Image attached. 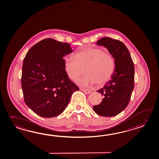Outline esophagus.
I'll list each match as a JSON object with an SVG mask.
<instances>
[{
  "label": "esophagus",
  "mask_w": 159,
  "mask_h": 159,
  "mask_svg": "<svg viewBox=\"0 0 159 159\" xmlns=\"http://www.w3.org/2000/svg\"><path fill=\"white\" fill-rule=\"evenodd\" d=\"M80 89H81L82 91H83L85 93H87V94H89L91 92V91L88 90V89H84V88H80Z\"/></svg>",
  "instance_id": "34e87169"
}]
</instances>
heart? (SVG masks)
Returning a JSON list of instances; mask_svg holds the SVG:
<instances>
[{
    "label": "heart",
    "mask_w": 159,
    "mask_h": 159,
    "mask_svg": "<svg viewBox=\"0 0 159 159\" xmlns=\"http://www.w3.org/2000/svg\"><path fill=\"white\" fill-rule=\"evenodd\" d=\"M74 59L66 57L64 67L68 77L83 87L102 84L110 79L115 70V61L111 54L100 48H83L74 54Z\"/></svg>",
    "instance_id": "b5f03b06"
}]
</instances>
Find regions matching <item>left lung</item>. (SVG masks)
Here are the masks:
<instances>
[{
    "label": "left lung",
    "mask_w": 159,
    "mask_h": 159,
    "mask_svg": "<svg viewBox=\"0 0 159 159\" xmlns=\"http://www.w3.org/2000/svg\"><path fill=\"white\" fill-rule=\"evenodd\" d=\"M96 44L108 50L115 60V68L110 80L97 91L104 98L93 109L100 116H114L122 112L129 102L134 88V64L127 47L120 40L105 37Z\"/></svg>",
    "instance_id": "1"
}]
</instances>
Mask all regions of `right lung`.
I'll use <instances>...</instances> for the list:
<instances>
[{"instance_id":"add662e5","label":"right lung","mask_w":159,"mask_h":159,"mask_svg":"<svg viewBox=\"0 0 159 159\" xmlns=\"http://www.w3.org/2000/svg\"><path fill=\"white\" fill-rule=\"evenodd\" d=\"M66 43L45 39L32 47L23 63L21 88L25 103L38 115H60L79 88L68 77L64 57L73 50Z\"/></svg>"}]
</instances>
